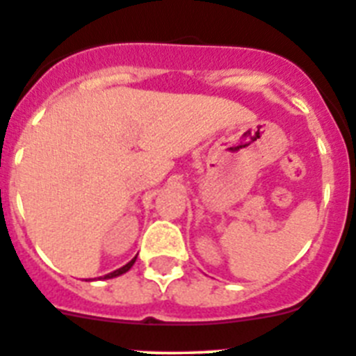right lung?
<instances>
[{
    "instance_id": "add662e5",
    "label": "right lung",
    "mask_w": 356,
    "mask_h": 356,
    "mask_svg": "<svg viewBox=\"0 0 356 356\" xmlns=\"http://www.w3.org/2000/svg\"><path fill=\"white\" fill-rule=\"evenodd\" d=\"M135 261H136V258H133L131 261L128 263V265H124L122 266V268H119V270H115V272H112V273H108V275H105L104 279H114V277H119V275H122V273H126L128 272L129 268H131L133 265H135Z\"/></svg>"
}]
</instances>
